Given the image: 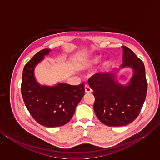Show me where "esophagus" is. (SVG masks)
<instances>
[{"label": "esophagus", "mask_w": 160, "mask_h": 160, "mask_svg": "<svg viewBox=\"0 0 160 160\" xmlns=\"http://www.w3.org/2000/svg\"><path fill=\"white\" fill-rule=\"evenodd\" d=\"M85 92H87V93H90V92H92V88L88 85H86L85 86Z\"/></svg>", "instance_id": "esophagus-1"}]
</instances>
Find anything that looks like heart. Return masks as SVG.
I'll use <instances>...</instances> for the list:
<instances>
[{
	"label": "heart",
	"mask_w": 160,
	"mask_h": 160,
	"mask_svg": "<svg viewBox=\"0 0 160 160\" xmlns=\"http://www.w3.org/2000/svg\"><path fill=\"white\" fill-rule=\"evenodd\" d=\"M99 61V58L97 57H94L91 58L90 60H89L88 61H87L85 63V67L86 68H90V67H92L94 66H95L96 64H97Z\"/></svg>",
	"instance_id": "b5f03b06"
}]
</instances>
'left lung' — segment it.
Wrapping results in <instances>:
<instances>
[{
    "mask_svg": "<svg viewBox=\"0 0 160 160\" xmlns=\"http://www.w3.org/2000/svg\"><path fill=\"white\" fill-rule=\"evenodd\" d=\"M121 68H131L133 75L126 85L116 79L113 72L97 73L88 80L95 97L94 111L97 117L109 126H123L139 115L145 100L148 82L143 62L123 46Z\"/></svg>",
    "mask_w": 160,
    "mask_h": 160,
    "instance_id": "obj_1",
    "label": "left lung"
}]
</instances>
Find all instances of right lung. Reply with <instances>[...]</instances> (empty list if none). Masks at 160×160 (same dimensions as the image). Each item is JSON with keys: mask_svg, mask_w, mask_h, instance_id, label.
Masks as SVG:
<instances>
[{"mask_svg": "<svg viewBox=\"0 0 160 160\" xmlns=\"http://www.w3.org/2000/svg\"><path fill=\"white\" fill-rule=\"evenodd\" d=\"M51 51L44 48L37 53L24 67L21 92L27 109L41 125L58 127L69 122L85 94L84 84L70 85L59 82L41 85L35 79L34 68Z\"/></svg>", "mask_w": 160, "mask_h": 160, "instance_id": "obj_1", "label": "right lung"}]
</instances>
